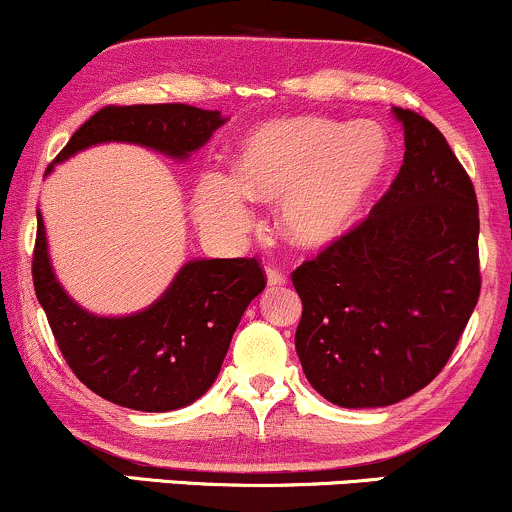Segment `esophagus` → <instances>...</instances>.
Here are the masks:
<instances>
[{"mask_svg":"<svg viewBox=\"0 0 512 512\" xmlns=\"http://www.w3.org/2000/svg\"><path fill=\"white\" fill-rule=\"evenodd\" d=\"M267 284L269 286H284L286 284V276L281 269L276 267H267Z\"/></svg>","mask_w":512,"mask_h":512,"instance_id":"obj_1","label":"esophagus"}]
</instances>
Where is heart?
<instances>
[{"mask_svg": "<svg viewBox=\"0 0 512 512\" xmlns=\"http://www.w3.org/2000/svg\"><path fill=\"white\" fill-rule=\"evenodd\" d=\"M392 163V139L373 120L293 117L250 134L236 175L204 173L195 192L197 219L223 238L250 226V202L279 199V231L298 248L342 238L366 209Z\"/></svg>", "mask_w": 512, "mask_h": 512, "instance_id": "1", "label": "heart"}]
</instances>
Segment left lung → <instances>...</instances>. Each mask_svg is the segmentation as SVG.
<instances>
[{
	"mask_svg": "<svg viewBox=\"0 0 512 512\" xmlns=\"http://www.w3.org/2000/svg\"><path fill=\"white\" fill-rule=\"evenodd\" d=\"M404 163L361 226L291 274L296 351L327 402H402L443 370L479 301V204L436 125L392 108Z\"/></svg>",
	"mask_w": 512,
	"mask_h": 512,
	"instance_id": "1",
	"label": "left lung"
}]
</instances>
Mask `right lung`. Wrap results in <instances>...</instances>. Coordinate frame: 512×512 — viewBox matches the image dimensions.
I'll use <instances>...</instances> for the list:
<instances>
[{
	"label": "right lung",
	"instance_id": "1",
	"mask_svg": "<svg viewBox=\"0 0 512 512\" xmlns=\"http://www.w3.org/2000/svg\"><path fill=\"white\" fill-rule=\"evenodd\" d=\"M226 120L219 110L185 103L108 105L76 129L55 163L105 142L139 144L185 161ZM264 284L255 257L190 260L149 308L122 317L88 313L57 281L38 211L35 296L76 378L120 407L173 411L202 397L219 375L240 317Z\"/></svg>",
	"mask_w": 512,
	"mask_h": 512
}]
</instances>
